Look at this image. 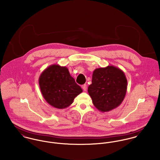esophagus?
<instances>
[{
  "instance_id": "1",
  "label": "esophagus",
  "mask_w": 160,
  "mask_h": 160,
  "mask_svg": "<svg viewBox=\"0 0 160 160\" xmlns=\"http://www.w3.org/2000/svg\"><path fill=\"white\" fill-rule=\"evenodd\" d=\"M82 89H83L84 91H86L87 90V85H86V84L82 85Z\"/></svg>"
}]
</instances>
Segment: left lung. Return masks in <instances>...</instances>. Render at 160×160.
Masks as SVG:
<instances>
[{
  "label": "left lung",
  "mask_w": 160,
  "mask_h": 160,
  "mask_svg": "<svg viewBox=\"0 0 160 160\" xmlns=\"http://www.w3.org/2000/svg\"><path fill=\"white\" fill-rule=\"evenodd\" d=\"M128 81L124 72L114 66L95 69L88 92L93 105L101 112L119 107L127 91Z\"/></svg>",
  "instance_id": "8db88e82"
}]
</instances>
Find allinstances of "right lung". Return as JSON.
Masks as SVG:
<instances>
[{
	"label": "right lung",
	"mask_w": 160,
	"mask_h": 160,
	"mask_svg": "<svg viewBox=\"0 0 160 160\" xmlns=\"http://www.w3.org/2000/svg\"><path fill=\"white\" fill-rule=\"evenodd\" d=\"M39 84L46 102L58 109L67 108L82 92L68 69L58 65H52L44 69L39 76Z\"/></svg>",
	"instance_id": "add662e5"
}]
</instances>
